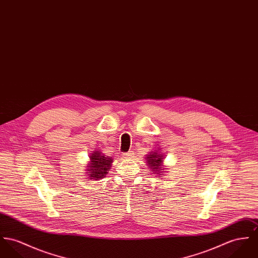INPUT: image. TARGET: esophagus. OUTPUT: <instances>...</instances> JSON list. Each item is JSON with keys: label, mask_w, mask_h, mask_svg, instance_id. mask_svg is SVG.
<instances>
[{"label": "esophagus", "mask_w": 258, "mask_h": 258, "mask_svg": "<svg viewBox=\"0 0 258 258\" xmlns=\"http://www.w3.org/2000/svg\"><path fill=\"white\" fill-rule=\"evenodd\" d=\"M122 157L124 159H126V160L133 159L134 158V153H133V151H128V152H126V153H123Z\"/></svg>", "instance_id": "obj_1"}]
</instances>
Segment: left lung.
I'll use <instances>...</instances> for the list:
<instances>
[{"label":"left lung","instance_id":"left-lung-1","mask_svg":"<svg viewBox=\"0 0 258 258\" xmlns=\"http://www.w3.org/2000/svg\"><path fill=\"white\" fill-rule=\"evenodd\" d=\"M145 156H146L145 162H146L147 166L150 168V170H152L151 173L156 174L159 177H163L162 175H164L163 173H165V170H167V168L163 164L164 159L166 156L161 151V149L158 148V149H155L153 151H150Z\"/></svg>","mask_w":258,"mask_h":258}]
</instances>
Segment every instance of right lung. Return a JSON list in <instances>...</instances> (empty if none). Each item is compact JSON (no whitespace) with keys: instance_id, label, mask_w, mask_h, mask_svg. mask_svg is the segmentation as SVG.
Here are the masks:
<instances>
[{"instance_id":"obj_1","label":"right lung","mask_w":258,"mask_h":258,"mask_svg":"<svg viewBox=\"0 0 258 258\" xmlns=\"http://www.w3.org/2000/svg\"><path fill=\"white\" fill-rule=\"evenodd\" d=\"M114 159L105 155L99 149H95L90 156L88 164L86 165V177L90 180H98L105 178L111 170Z\"/></svg>"}]
</instances>
